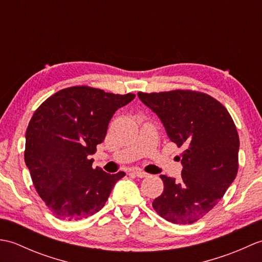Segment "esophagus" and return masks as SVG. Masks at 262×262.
<instances>
[{"label": "esophagus", "instance_id": "obj_1", "mask_svg": "<svg viewBox=\"0 0 262 262\" xmlns=\"http://www.w3.org/2000/svg\"><path fill=\"white\" fill-rule=\"evenodd\" d=\"M133 173H134L138 178H145L148 176V173H146V172H144L142 170H134L133 171Z\"/></svg>", "mask_w": 262, "mask_h": 262}]
</instances>
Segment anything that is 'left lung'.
I'll return each instance as SVG.
<instances>
[{
	"label": "left lung",
	"instance_id": "left-lung-1",
	"mask_svg": "<svg viewBox=\"0 0 262 262\" xmlns=\"http://www.w3.org/2000/svg\"><path fill=\"white\" fill-rule=\"evenodd\" d=\"M160 118L181 154V179L160 176L164 189L152 203L170 223L191 224L220 202L238 168L237 130L229 111L208 94L176 90L137 93Z\"/></svg>",
	"mask_w": 262,
	"mask_h": 262
}]
</instances>
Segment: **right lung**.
<instances>
[{"label": "right lung", "mask_w": 262, "mask_h": 262, "mask_svg": "<svg viewBox=\"0 0 262 262\" xmlns=\"http://www.w3.org/2000/svg\"><path fill=\"white\" fill-rule=\"evenodd\" d=\"M135 94L73 86L39 107L26 132L25 162L39 196L59 220L80 221L101 209L125 172L92 169L114 114Z\"/></svg>", "instance_id": "right-lung-1"}]
</instances>
